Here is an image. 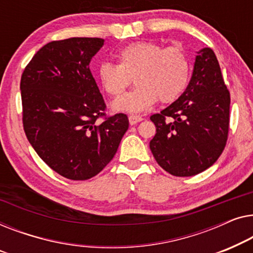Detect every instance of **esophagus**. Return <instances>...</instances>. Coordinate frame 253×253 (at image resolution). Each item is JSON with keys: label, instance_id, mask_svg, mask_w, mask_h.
<instances>
[{"label": "esophagus", "instance_id": "obj_1", "mask_svg": "<svg viewBox=\"0 0 253 253\" xmlns=\"http://www.w3.org/2000/svg\"><path fill=\"white\" fill-rule=\"evenodd\" d=\"M128 120H129V124H130V125H135V124H137V123L142 122V120H143V118H142V117H140V116L131 115V116L128 117Z\"/></svg>", "mask_w": 253, "mask_h": 253}]
</instances>
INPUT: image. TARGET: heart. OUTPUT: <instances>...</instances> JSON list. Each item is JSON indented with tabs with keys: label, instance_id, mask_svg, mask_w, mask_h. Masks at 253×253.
<instances>
[{
	"label": "heart",
	"instance_id": "heart-1",
	"mask_svg": "<svg viewBox=\"0 0 253 253\" xmlns=\"http://www.w3.org/2000/svg\"><path fill=\"white\" fill-rule=\"evenodd\" d=\"M113 64H99L97 78L106 94L119 97L131 84L136 88L113 103L118 111L141 112L158 101L163 104L176 101L186 90L191 65L180 47L164 48L155 42H134L120 49Z\"/></svg>",
	"mask_w": 253,
	"mask_h": 253
}]
</instances>
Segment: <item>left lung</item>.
<instances>
[{"instance_id": "1", "label": "left lung", "mask_w": 253, "mask_h": 253, "mask_svg": "<svg viewBox=\"0 0 253 253\" xmlns=\"http://www.w3.org/2000/svg\"><path fill=\"white\" fill-rule=\"evenodd\" d=\"M229 105L216 56L202 49L183 94L150 117L156 126L150 150L158 165L174 176H193L212 166L228 138Z\"/></svg>"}]
</instances>
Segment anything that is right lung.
I'll use <instances>...</instances> for the list:
<instances>
[{
  "label": "right lung",
  "instance_id": "right-lung-1",
  "mask_svg": "<svg viewBox=\"0 0 253 253\" xmlns=\"http://www.w3.org/2000/svg\"><path fill=\"white\" fill-rule=\"evenodd\" d=\"M103 44L99 38L49 42L21 74L27 140L51 169L70 180L97 175L115 157L129 124L124 113L105 115L90 72V60Z\"/></svg>",
  "mask_w": 253,
  "mask_h": 253
}]
</instances>
